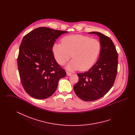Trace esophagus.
<instances>
[{
    "mask_svg": "<svg viewBox=\"0 0 135 135\" xmlns=\"http://www.w3.org/2000/svg\"><path fill=\"white\" fill-rule=\"evenodd\" d=\"M66 73H67V76H70V75H71L72 74V73H71V72H68V71L66 72Z\"/></svg>",
    "mask_w": 135,
    "mask_h": 135,
    "instance_id": "1",
    "label": "esophagus"
}]
</instances>
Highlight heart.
I'll list each match as a JSON object with an SVG mask.
<instances>
[{"instance_id":"obj_1","label":"heart","mask_w":135,"mask_h":135,"mask_svg":"<svg viewBox=\"0 0 135 135\" xmlns=\"http://www.w3.org/2000/svg\"><path fill=\"white\" fill-rule=\"evenodd\" d=\"M101 49L98 40L82 35L67 36L62 43L52 45L54 58L58 64L64 65L70 59L73 60L67 66L70 70H88L95 63Z\"/></svg>"}]
</instances>
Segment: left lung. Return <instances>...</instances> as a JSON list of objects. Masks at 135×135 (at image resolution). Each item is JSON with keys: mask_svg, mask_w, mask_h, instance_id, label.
<instances>
[{"mask_svg": "<svg viewBox=\"0 0 135 135\" xmlns=\"http://www.w3.org/2000/svg\"><path fill=\"white\" fill-rule=\"evenodd\" d=\"M101 44L99 58L84 73H78L79 80L73 87L75 94L84 101H94L106 94L114 83L117 73L118 54L112 40L98 32Z\"/></svg>", "mask_w": 135, "mask_h": 135, "instance_id": "obj_1", "label": "left lung"}]
</instances>
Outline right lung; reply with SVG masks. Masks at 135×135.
I'll return each instance as SVG.
<instances>
[{
	"mask_svg": "<svg viewBox=\"0 0 135 135\" xmlns=\"http://www.w3.org/2000/svg\"><path fill=\"white\" fill-rule=\"evenodd\" d=\"M68 31L39 27L23 37L17 59L21 81L30 96L45 99L52 95L66 71L57 63L52 47L55 41Z\"/></svg>",
	"mask_w": 135,
	"mask_h": 135,
	"instance_id": "add662e5",
	"label": "right lung"
}]
</instances>
